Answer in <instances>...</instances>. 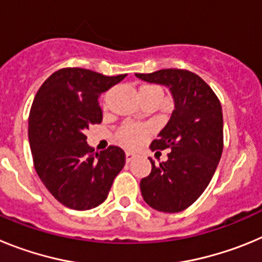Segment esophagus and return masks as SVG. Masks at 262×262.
Here are the masks:
<instances>
[{
    "mask_svg": "<svg viewBox=\"0 0 262 262\" xmlns=\"http://www.w3.org/2000/svg\"><path fill=\"white\" fill-rule=\"evenodd\" d=\"M135 159V155L133 152H126V163H131Z\"/></svg>",
    "mask_w": 262,
    "mask_h": 262,
    "instance_id": "esophagus-1",
    "label": "esophagus"
}]
</instances>
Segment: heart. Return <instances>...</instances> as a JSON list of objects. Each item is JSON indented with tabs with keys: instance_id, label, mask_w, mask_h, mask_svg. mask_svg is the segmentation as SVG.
Listing matches in <instances>:
<instances>
[{
	"instance_id": "heart-1",
	"label": "heart",
	"mask_w": 262,
	"mask_h": 262,
	"mask_svg": "<svg viewBox=\"0 0 262 262\" xmlns=\"http://www.w3.org/2000/svg\"><path fill=\"white\" fill-rule=\"evenodd\" d=\"M151 133L152 128L147 124L124 123L118 129L117 140L126 148H139L147 142Z\"/></svg>"
}]
</instances>
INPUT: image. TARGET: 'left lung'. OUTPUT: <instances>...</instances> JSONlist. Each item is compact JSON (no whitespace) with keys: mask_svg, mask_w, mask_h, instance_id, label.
Returning <instances> with one entry per match:
<instances>
[{"mask_svg":"<svg viewBox=\"0 0 262 262\" xmlns=\"http://www.w3.org/2000/svg\"><path fill=\"white\" fill-rule=\"evenodd\" d=\"M148 82L169 86L174 110L152 151L170 149L165 163L152 164L140 181L147 205L163 212H180L193 205L211 181L223 152V113L214 90L186 69L136 73Z\"/></svg>","mask_w":262,"mask_h":262,"instance_id":"1","label":"left lung"}]
</instances>
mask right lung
<instances>
[{
    "mask_svg": "<svg viewBox=\"0 0 262 262\" xmlns=\"http://www.w3.org/2000/svg\"><path fill=\"white\" fill-rule=\"evenodd\" d=\"M126 75L62 68L43 82L29 117V140L39 178L61 205L90 210L107 198L126 155L117 145L94 152L85 129L102 122L99 96Z\"/></svg>",
    "mask_w": 262,
    "mask_h": 262,
    "instance_id": "right-lung-1",
    "label": "right lung"
}]
</instances>
